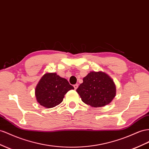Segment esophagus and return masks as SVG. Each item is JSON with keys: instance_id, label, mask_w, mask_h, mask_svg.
<instances>
[{"instance_id": "obj_1", "label": "esophagus", "mask_w": 149, "mask_h": 149, "mask_svg": "<svg viewBox=\"0 0 149 149\" xmlns=\"http://www.w3.org/2000/svg\"><path fill=\"white\" fill-rule=\"evenodd\" d=\"M74 86V90H76L78 88V84H74V85L73 86Z\"/></svg>"}]
</instances>
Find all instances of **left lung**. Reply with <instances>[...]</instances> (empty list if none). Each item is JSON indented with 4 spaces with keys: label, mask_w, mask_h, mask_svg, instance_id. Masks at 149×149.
I'll return each mask as SVG.
<instances>
[{
    "label": "left lung",
    "mask_w": 149,
    "mask_h": 149,
    "mask_svg": "<svg viewBox=\"0 0 149 149\" xmlns=\"http://www.w3.org/2000/svg\"><path fill=\"white\" fill-rule=\"evenodd\" d=\"M76 90L82 101L92 107L110 104L116 96V86L110 76L103 71H91Z\"/></svg>",
    "instance_id": "8db88e82"
}]
</instances>
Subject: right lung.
Wrapping results in <instances>:
<instances>
[{
    "label": "right lung",
    "mask_w": 149,
    "mask_h": 149,
    "mask_svg": "<svg viewBox=\"0 0 149 149\" xmlns=\"http://www.w3.org/2000/svg\"><path fill=\"white\" fill-rule=\"evenodd\" d=\"M73 89L66 79L60 77L56 73H46L36 87L35 96L41 106L51 108L61 103L67 92Z\"/></svg>",
    "instance_id": "1"
}]
</instances>
